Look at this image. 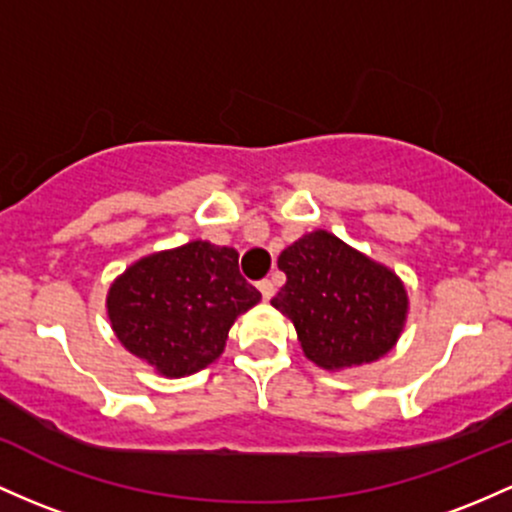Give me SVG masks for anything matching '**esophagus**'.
<instances>
[{"label": "esophagus", "instance_id": "1", "mask_svg": "<svg viewBox=\"0 0 512 512\" xmlns=\"http://www.w3.org/2000/svg\"><path fill=\"white\" fill-rule=\"evenodd\" d=\"M257 289L262 291V299H265V301L272 299L274 291H277V289H274V282H272V279H262V282L257 284Z\"/></svg>", "mask_w": 512, "mask_h": 512}]
</instances>
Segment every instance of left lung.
<instances>
[{"label":"left lung","instance_id":"8db88e82","mask_svg":"<svg viewBox=\"0 0 512 512\" xmlns=\"http://www.w3.org/2000/svg\"><path fill=\"white\" fill-rule=\"evenodd\" d=\"M286 284L272 306L294 323L301 350L323 369L376 362L396 345L408 316L406 286L328 230H313L279 255Z\"/></svg>","mask_w":512,"mask_h":512}]
</instances>
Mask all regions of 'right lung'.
I'll list each match as a JSON object with an SVG mask.
<instances>
[{"instance_id":"add662e5","label":"right lung","mask_w":512,"mask_h":512,"mask_svg":"<svg viewBox=\"0 0 512 512\" xmlns=\"http://www.w3.org/2000/svg\"><path fill=\"white\" fill-rule=\"evenodd\" d=\"M260 299L233 247L192 240L133 262L111 284L106 313L131 355L179 379L216 362L230 325Z\"/></svg>"}]
</instances>
